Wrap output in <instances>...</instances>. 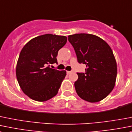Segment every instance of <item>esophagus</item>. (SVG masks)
<instances>
[{"label":"esophagus","instance_id":"1","mask_svg":"<svg viewBox=\"0 0 132 132\" xmlns=\"http://www.w3.org/2000/svg\"><path fill=\"white\" fill-rule=\"evenodd\" d=\"M71 73V71H67V74H70Z\"/></svg>","mask_w":132,"mask_h":132}]
</instances>
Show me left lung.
<instances>
[{
  "instance_id": "8db88e82",
  "label": "left lung",
  "mask_w": 132,
  "mask_h": 132,
  "mask_svg": "<svg viewBox=\"0 0 132 132\" xmlns=\"http://www.w3.org/2000/svg\"><path fill=\"white\" fill-rule=\"evenodd\" d=\"M77 61L86 64L85 73H77L75 88L78 95L86 101L97 103L107 97L116 85L117 67L110 46L95 35L79 34L69 35Z\"/></svg>"
}]
</instances>
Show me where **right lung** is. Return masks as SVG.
<instances>
[{
  "label": "right lung",
  "mask_w": 132,
  "mask_h": 132,
  "mask_svg": "<svg viewBox=\"0 0 132 132\" xmlns=\"http://www.w3.org/2000/svg\"><path fill=\"white\" fill-rule=\"evenodd\" d=\"M67 37L45 34L31 39L20 52L16 66V76L22 92L39 102L49 100L57 94L66 75L65 70L52 69L57 63L58 52Z\"/></svg>",
  "instance_id": "right-lung-1"
}]
</instances>
